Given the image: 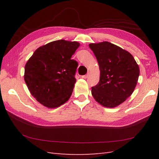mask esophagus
<instances>
[{
  "instance_id": "1",
  "label": "esophagus",
  "mask_w": 159,
  "mask_h": 159,
  "mask_svg": "<svg viewBox=\"0 0 159 159\" xmlns=\"http://www.w3.org/2000/svg\"><path fill=\"white\" fill-rule=\"evenodd\" d=\"M89 74L88 73V74H85V75H83V76H81V78H82V79H87V78H88V76H89Z\"/></svg>"
}]
</instances>
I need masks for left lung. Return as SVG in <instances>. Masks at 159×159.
Listing matches in <instances>:
<instances>
[{
  "instance_id": "left-lung-1",
  "label": "left lung",
  "mask_w": 159,
  "mask_h": 159,
  "mask_svg": "<svg viewBox=\"0 0 159 159\" xmlns=\"http://www.w3.org/2000/svg\"><path fill=\"white\" fill-rule=\"evenodd\" d=\"M98 63L100 81L92 87V94L103 107L114 108L134 92L139 67L130 52L108 42L90 43Z\"/></svg>"
}]
</instances>
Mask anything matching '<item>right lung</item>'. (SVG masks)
<instances>
[{
  "instance_id": "obj_1",
  "label": "right lung",
  "mask_w": 159,
  "mask_h": 159,
  "mask_svg": "<svg viewBox=\"0 0 159 159\" xmlns=\"http://www.w3.org/2000/svg\"><path fill=\"white\" fill-rule=\"evenodd\" d=\"M80 43L57 40L37 49L25 65V80L42 105L56 108L69 100L76 83L78 63L71 59Z\"/></svg>"
}]
</instances>
